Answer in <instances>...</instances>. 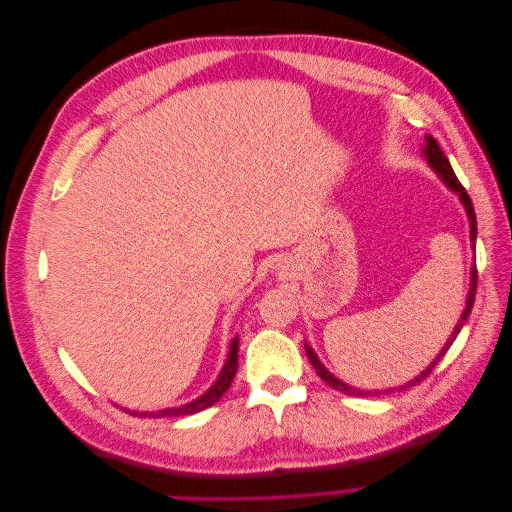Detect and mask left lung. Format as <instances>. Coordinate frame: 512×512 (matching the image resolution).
I'll return each instance as SVG.
<instances>
[{
  "label": "left lung",
  "instance_id": "8db88e82",
  "mask_svg": "<svg viewBox=\"0 0 512 512\" xmlns=\"http://www.w3.org/2000/svg\"><path fill=\"white\" fill-rule=\"evenodd\" d=\"M423 153H425V158H427V162H429V166L436 170V173L442 177V181L448 185V188H451L455 194H459V198H461V203H463V207H466V211H468V218H470V239H472V243L476 241V213H474V207H472V200H470V196H468V192H466V188H463V185L459 183V179L455 177V173H453V168H451V162L446 160V156L442 153V149H440V145L436 143V138H431V136H425V147H423ZM476 265L472 267V280H470V292H468V301H466V309H463V314H461V318H459V322H457V327H455V331H453V335H451V339H448L446 342V346L442 348V352L436 356V359L431 361V365L423 371L421 376H416L414 380H410L408 384H404L401 386V389H408V386H414V384H418L421 380H425L429 374H431V369L438 365V361L442 359V356L446 354V350H448V346H451L453 342H455V337L459 335V331H461V327H463V322L468 320V316H470V312H472V303H474V294H476ZM305 352H307V359H309V363L314 365V369H316V374L327 382L329 386H333L335 391H339V393H346V395H356V397H367V395H380V391H363V389H354V386H348L346 382H342V380H337L331 371L324 367L320 361H318V356H316V352L309 348L307 344H305ZM393 391V389H391ZM389 393V391H386Z\"/></svg>",
  "mask_w": 512,
  "mask_h": 512
}]
</instances>
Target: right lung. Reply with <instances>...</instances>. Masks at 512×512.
I'll return each instance as SVG.
<instances>
[{
    "instance_id": "obj_1",
    "label": "right lung",
    "mask_w": 512,
    "mask_h": 512,
    "mask_svg": "<svg viewBox=\"0 0 512 512\" xmlns=\"http://www.w3.org/2000/svg\"><path fill=\"white\" fill-rule=\"evenodd\" d=\"M237 352H239V337L232 339L230 350H228V359L224 363V369L220 371L218 380L213 382V386L205 395H200L198 399L190 401V404L179 406V408H166V410H158V412H141V416H153V418H160V416H188V414H196L200 410L213 406L215 401H220V397L230 389L232 378H235V374H237V359H239ZM134 414H138V412H134Z\"/></svg>"
}]
</instances>
